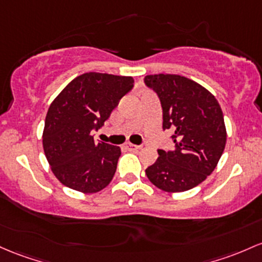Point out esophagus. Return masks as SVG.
<instances>
[{
	"label": "esophagus",
	"instance_id": "34e87169",
	"mask_svg": "<svg viewBox=\"0 0 262 262\" xmlns=\"http://www.w3.org/2000/svg\"><path fill=\"white\" fill-rule=\"evenodd\" d=\"M125 148L128 149V150H130V151H138L140 148H142V146L136 145V144H132V143H128V144H125Z\"/></svg>",
	"mask_w": 262,
	"mask_h": 262
}]
</instances>
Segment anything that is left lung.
I'll return each mask as SVG.
<instances>
[{
  "label": "left lung",
  "mask_w": 262,
  "mask_h": 262,
  "mask_svg": "<svg viewBox=\"0 0 262 262\" xmlns=\"http://www.w3.org/2000/svg\"><path fill=\"white\" fill-rule=\"evenodd\" d=\"M145 84L159 97L163 129H171L174 150L159 149L145 169L148 179L168 192L190 190L216 168L226 144L219 102L199 83L179 74H150Z\"/></svg>",
  "instance_id": "left-lung-1"
}]
</instances>
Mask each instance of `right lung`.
I'll list each match as a JSON object with an SVG mask.
<instances>
[{
  "label": "right lung",
  "instance_id": "right-lung-1",
  "mask_svg": "<svg viewBox=\"0 0 262 262\" xmlns=\"http://www.w3.org/2000/svg\"><path fill=\"white\" fill-rule=\"evenodd\" d=\"M133 84V77L89 72L68 83L51 103L43 129V150L63 185L92 194L112 182L120 148L94 143L91 132L104 124Z\"/></svg>",
  "mask_w": 262,
  "mask_h": 262
}]
</instances>
